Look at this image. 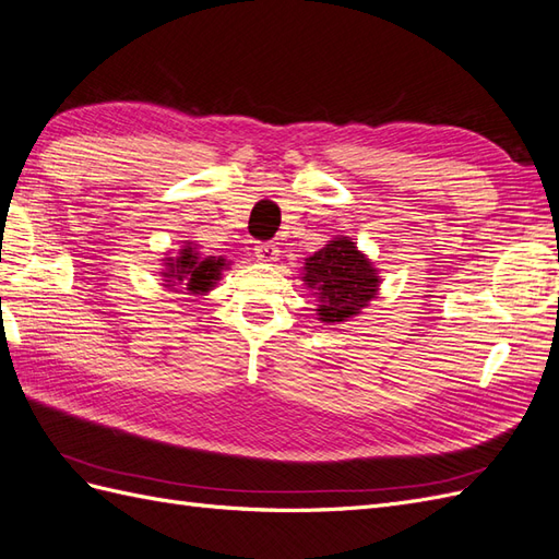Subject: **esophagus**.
<instances>
[{
  "mask_svg": "<svg viewBox=\"0 0 559 559\" xmlns=\"http://www.w3.org/2000/svg\"><path fill=\"white\" fill-rule=\"evenodd\" d=\"M255 259L263 263H275L280 259V247L275 242H261L255 245Z\"/></svg>",
  "mask_w": 559,
  "mask_h": 559,
  "instance_id": "34e87169",
  "label": "esophagus"
}]
</instances>
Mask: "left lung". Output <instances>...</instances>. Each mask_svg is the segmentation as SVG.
<instances>
[{
	"label": "left lung",
	"instance_id": "left-lung-1",
	"mask_svg": "<svg viewBox=\"0 0 559 559\" xmlns=\"http://www.w3.org/2000/svg\"><path fill=\"white\" fill-rule=\"evenodd\" d=\"M317 296V320L348 322L379 294V270L357 249L350 237H336L306 259L304 277Z\"/></svg>",
	"mask_w": 559,
	"mask_h": 559
}]
</instances>
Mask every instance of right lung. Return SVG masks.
<instances>
[{
	"label": "right lung",
	"instance_id": "1",
	"mask_svg": "<svg viewBox=\"0 0 559 559\" xmlns=\"http://www.w3.org/2000/svg\"><path fill=\"white\" fill-rule=\"evenodd\" d=\"M225 267L223 259H216V255H202L198 253V249L192 247V242H188L176 259H167V273H162L164 282L167 286H178L183 284L190 294H206L211 286L216 284V280H221V270Z\"/></svg>",
	"mask_w": 559,
	"mask_h": 559
}]
</instances>
